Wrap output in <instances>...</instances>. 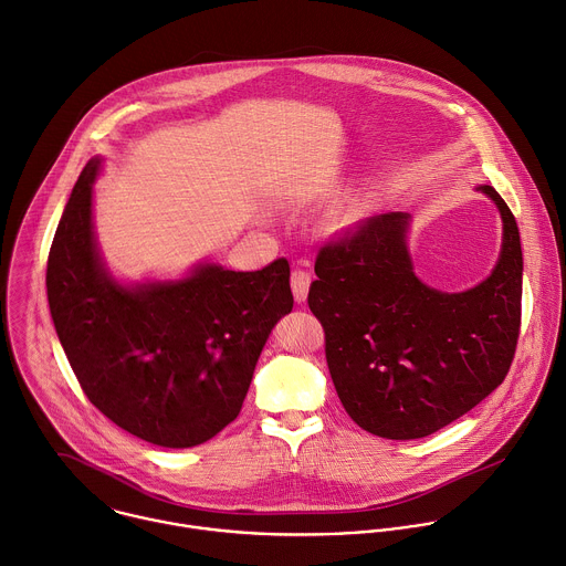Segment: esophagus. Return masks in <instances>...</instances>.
<instances>
[{
	"mask_svg": "<svg viewBox=\"0 0 566 566\" xmlns=\"http://www.w3.org/2000/svg\"><path fill=\"white\" fill-rule=\"evenodd\" d=\"M291 289H293V297L297 304L306 302L308 297V289H311V273L304 269H295L291 273Z\"/></svg>",
	"mask_w": 566,
	"mask_h": 566,
	"instance_id": "esophagus-1",
	"label": "esophagus"
}]
</instances>
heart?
Wrapping results in <instances>:
<instances>
[{
  "label": "heart",
  "mask_w": 566,
  "mask_h": 566,
  "mask_svg": "<svg viewBox=\"0 0 566 566\" xmlns=\"http://www.w3.org/2000/svg\"><path fill=\"white\" fill-rule=\"evenodd\" d=\"M357 218H359V209H357V207H348V209H344V211H339V213L333 216L331 229H335V231H337V229H346V227L355 224Z\"/></svg>",
  "instance_id": "1"
}]
</instances>
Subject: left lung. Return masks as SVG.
Wrapping results in <instances>:
<instances>
[{"label":"left lung","instance_id":"obj_1","mask_svg":"<svg viewBox=\"0 0 566 566\" xmlns=\"http://www.w3.org/2000/svg\"><path fill=\"white\" fill-rule=\"evenodd\" d=\"M503 247L488 280L463 293L430 289L408 251L410 213L368 218L322 247L308 306L326 333V361L350 419L366 432L428 437L492 395L507 377L523 300V249L501 193Z\"/></svg>","mask_w":566,"mask_h":566}]
</instances>
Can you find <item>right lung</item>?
<instances>
[{"label":"right lung","instance_id":"add662e5","mask_svg":"<svg viewBox=\"0 0 566 566\" xmlns=\"http://www.w3.org/2000/svg\"><path fill=\"white\" fill-rule=\"evenodd\" d=\"M92 158L63 209L45 271L50 315L85 397L125 432L193 448L242 408L273 326L291 313L284 258L262 271L198 264L182 280L120 284L94 224Z\"/></svg>","mask_w":566,"mask_h":566}]
</instances>
